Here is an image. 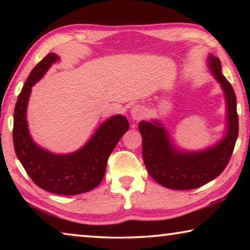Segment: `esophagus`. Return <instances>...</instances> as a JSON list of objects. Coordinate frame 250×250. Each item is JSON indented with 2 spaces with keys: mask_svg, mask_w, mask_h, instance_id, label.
Listing matches in <instances>:
<instances>
[{
  "mask_svg": "<svg viewBox=\"0 0 250 250\" xmlns=\"http://www.w3.org/2000/svg\"><path fill=\"white\" fill-rule=\"evenodd\" d=\"M146 116V109L141 104H135L134 107L131 109V117L135 121H139L143 119Z\"/></svg>",
  "mask_w": 250,
  "mask_h": 250,
  "instance_id": "esophagus-1",
  "label": "esophagus"
}]
</instances>
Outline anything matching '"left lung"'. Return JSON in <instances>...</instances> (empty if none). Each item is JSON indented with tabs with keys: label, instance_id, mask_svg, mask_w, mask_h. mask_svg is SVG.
<instances>
[{
	"label": "left lung",
	"instance_id": "8db88e82",
	"mask_svg": "<svg viewBox=\"0 0 250 250\" xmlns=\"http://www.w3.org/2000/svg\"><path fill=\"white\" fill-rule=\"evenodd\" d=\"M211 74L225 95L226 133L217 145L202 151H180L173 146L167 129L161 122L140 121L142 156L153 180L172 189H193L208 183L225 170L238 137V115L236 95L229 82L222 74L221 61L208 56Z\"/></svg>",
	"mask_w": 250,
	"mask_h": 250
}]
</instances>
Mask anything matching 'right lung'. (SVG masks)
<instances>
[{
    "mask_svg": "<svg viewBox=\"0 0 250 250\" xmlns=\"http://www.w3.org/2000/svg\"><path fill=\"white\" fill-rule=\"evenodd\" d=\"M57 61L58 55L49 53L28 75L14 109L13 143L16 156L37 186L58 195H77L91 191L103 181L109 155L129 130V122L121 115L109 118L74 153L56 154L37 146L27 128L28 98L32 87Z\"/></svg>",
    "mask_w": 250,
    "mask_h": 250,
    "instance_id": "add662e5",
    "label": "right lung"
}]
</instances>
